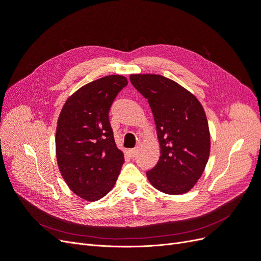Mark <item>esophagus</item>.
<instances>
[{"instance_id": "34e87169", "label": "esophagus", "mask_w": 261, "mask_h": 261, "mask_svg": "<svg viewBox=\"0 0 261 261\" xmlns=\"http://www.w3.org/2000/svg\"><path fill=\"white\" fill-rule=\"evenodd\" d=\"M128 155L132 158V159H134L137 155V149H130L128 150Z\"/></svg>"}]
</instances>
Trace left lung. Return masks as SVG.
Segmentation results:
<instances>
[{"label":"left lung","mask_w":261,"mask_h":261,"mask_svg":"<svg viewBox=\"0 0 261 261\" xmlns=\"http://www.w3.org/2000/svg\"><path fill=\"white\" fill-rule=\"evenodd\" d=\"M133 86L148 99L153 114L160 158L147 177L164 194L191 191L202 175L210 154L206 113L195 94L155 74H132Z\"/></svg>","instance_id":"8db88e82"}]
</instances>
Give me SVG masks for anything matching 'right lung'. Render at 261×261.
<instances>
[{
	"label": "right lung",
	"mask_w": 261,
	"mask_h": 261,
	"mask_svg": "<svg viewBox=\"0 0 261 261\" xmlns=\"http://www.w3.org/2000/svg\"><path fill=\"white\" fill-rule=\"evenodd\" d=\"M127 84L122 75L93 81L69 96L59 115L55 134L59 169L70 191L87 201L99 200L111 191L124 163L109 111Z\"/></svg>",
	"instance_id": "obj_1"
}]
</instances>
